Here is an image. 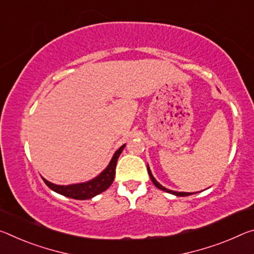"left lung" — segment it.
I'll return each instance as SVG.
<instances>
[{
	"label": "left lung",
	"instance_id": "obj_1",
	"mask_svg": "<svg viewBox=\"0 0 254 254\" xmlns=\"http://www.w3.org/2000/svg\"><path fill=\"white\" fill-rule=\"evenodd\" d=\"M147 170H148V174H149V176H150V179L152 181V183H154L155 187L158 188L159 190L165 191V192H167V193H171V194H174V195H178V196H187V195L193 194V193H191V192H178V191H172V190H170V189H166L165 187H163L162 184L157 182V180L154 178V175H152V173L150 171V168H149V166H147Z\"/></svg>",
	"mask_w": 254,
	"mask_h": 254
}]
</instances>
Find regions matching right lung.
I'll return each mask as SVG.
<instances>
[{"mask_svg": "<svg viewBox=\"0 0 254 254\" xmlns=\"http://www.w3.org/2000/svg\"><path fill=\"white\" fill-rule=\"evenodd\" d=\"M124 147H126V144L121 146L118 150L115 151V154L113 155L111 162L107 165L105 170L100 173L99 175L96 176L95 179H92L90 181L76 184L59 185L52 183L50 181L43 178L44 182H45V184L51 189V190L59 193V194L67 196V198L76 200H87L94 198V196L99 194V193L107 190V189L112 185L115 178L116 163H118L119 157L121 155V152L123 151Z\"/></svg>", "mask_w": 254, "mask_h": 254, "instance_id": "1", "label": "right lung"}]
</instances>
